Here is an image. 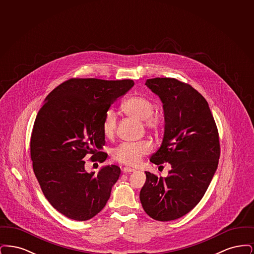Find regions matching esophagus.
Here are the masks:
<instances>
[{
	"instance_id": "34e87169",
	"label": "esophagus",
	"mask_w": 254,
	"mask_h": 254,
	"mask_svg": "<svg viewBox=\"0 0 254 254\" xmlns=\"http://www.w3.org/2000/svg\"><path fill=\"white\" fill-rule=\"evenodd\" d=\"M133 171H135V169L128 168V167H126V168L123 169V172L124 173H130V172H133Z\"/></svg>"
}]
</instances>
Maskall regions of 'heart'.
<instances>
[{"instance_id": "heart-1", "label": "heart", "mask_w": 254, "mask_h": 254, "mask_svg": "<svg viewBox=\"0 0 254 254\" xmlns=\"http://www.w3.org/2000/svg\"><path fill=\"white\" fill-rule=\"evenodd\" d=\"M154 109L153 101L143 95L131 96L122 106L123 111L127 115L142 121L144 127L148 130H158L163 124L162 115L154 112ZM101 127L102 132L107 138L113 137L117 128L116 114L113 109H108L105 112ZM149 151L150 145L147 142L122 143L112 150V157L122 164L135 166Z\"/></svg>"}]
</instances>
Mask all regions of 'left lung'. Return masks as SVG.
Listing matches in <instances>:
<instances>
[{
    "instance_id": "obj_1",
    "label": "left lung",
    "mask_w": 254,
    "mask_h": 254,
    "mask_svg": "<svg viewBox=\"0 0 254 254\" xmlns=\"http://www.w3.org/2000/svg\"><path fill=\"white\" fill-rule=\"evenodd\" d=\"M145 85L162 101L165 117L164 138L150 162L169 163L171 169L166 178L145 171L140 201L148 216L167 222L203 198L217 169L219 135L207 102L191 85L174 78L148 79Z\"/></svg>"
}]
</instances>
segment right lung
I'll return each instance as SVG.
<instances>
[{
    "mask_svg": "<svg viewBox=\"0 0 254 254\" xmlns=\"http://www.w3.org/2000/svg\"><path fill=\"white\" fill-rule=\"evenodd\" d=\"M134 85L132 80L74 78L54 88L37 114L30 140L33 170L51 205L65 217L86 221L107 204L121 169L88 173L83 160L104 162L105 112Z\"/></svg>",
    "mask_w": 254,
    "mask_h": 254,
    "instance_id": "add662e5",
    "label": "right lung"
}]
</instances>
